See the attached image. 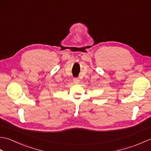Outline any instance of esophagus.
<instances>
[{
    "mask_svg": "<svg viewBox=\"0 0 151 151\" xmlns=\"http://www.w3.org/2000/svg\"><path fill=\"white\" fill-rule=\"evenodd\" d=\"M79 82H80V80L78 78H73V82L75 83V84H78Z\"/></svg>",
    "mask_w": 151,
    "mask_h": 151,
    "instance_id": "obj_1",
    "label": "esophagus"
}]
</instances>
